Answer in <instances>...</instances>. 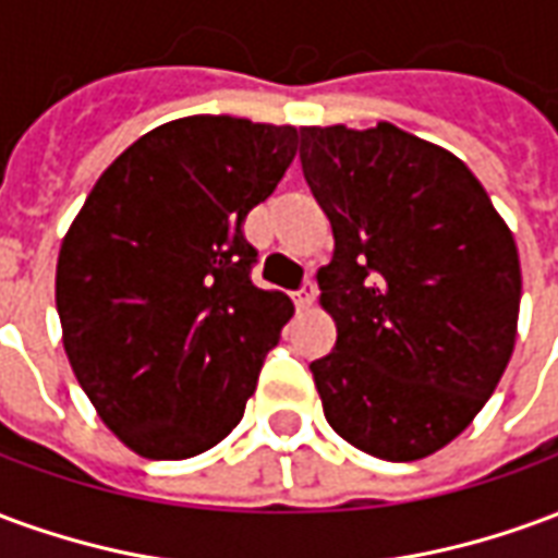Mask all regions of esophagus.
Returning a JSON list of instances; mask_svg holds the SVG:
<instances>
[{"label":"esophagus","mask_w":558,"mask_h":558,"mask_svg":"<svg viewBox=\"0 0 558 558\" xmlns=\"http://www.w3.org/2000/svg\"><path fill=\"white\" fill-rule=\"evenodd\" d=\"M314 299H316V283H314V280H304L302 290L292 292V302H295V307H299V311L311 307V304H314Z\"/></svg>","instance_id":"esophagus-1"}]
</instances>
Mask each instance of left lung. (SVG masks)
Masks as SVG:
<instances>
[{"instance_id":"obj_1","label":"left lung","mask_w":558,"mask_h":558,"mask_svg":"<svg viewBox=\"0 0 558 558\" xmlns=\"http://www.w3.org/2000/svg\"><path fill=\"white\" fill-rule=\"evenodd\" d=\"M299 134L335 232L316 271L338 326L311 364L323 412L364 454L421 460L466 430L514 352V235L463 160L391 122Z\"/></svg>"}]
</instances>
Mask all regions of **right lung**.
<instances>
[{
    "label": "right lung",
    "instance_id": "1",
    "mask_svg": "<svg viewBox=\"0 0 558 558\" xmlns=\"http://www.w3.org/2000/svg\"><path fill=\"white\" fill-rule=\"evenodd\" d=\"M299 131L184 116L104 170L62 239L56 311L80 388L148 460L208 451L242 421L292 316L251 280L242 223L295 158Z\"/></svg>",
    "mask_w": 558,
    "mask_h": 558
}]
</instances>
